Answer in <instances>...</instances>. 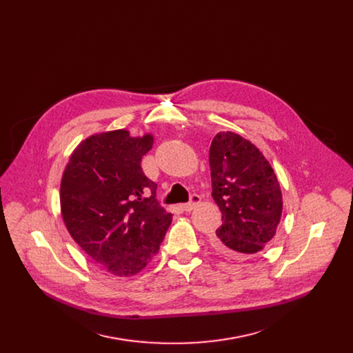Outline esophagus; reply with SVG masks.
Returning <instances> with one entry per match:
<instances>
[{
    "label": "esophagus",
    "mask_w": 353,
    "mask_h": 353,
    "mask_svg": "<svg viewBox=\"0 0 353 353\" xmlns=\"http://www.w3.org/2000/svg\"><path fill=\"white\" fill-rule=\"evenodd\" d=\"M200 201H201V197H200L199 194H193V196H191L190 201H188L187 204H184V205H183V210H184L185 212L193 211V210L196 208V205H197V204H200Z\"/></svg>",
    "instance_id": "1"
}]
</instances>
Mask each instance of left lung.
I'll list each match as a JSON object with an SVG mask.
<instances>
[{"mask_svg":"<svg viewBox=\"0 0 353 353\" xmlns=\"http://www.w3.org/2000/svg\"><path fill=\"white\" fill-rule=\"evenodd\" d=\"M212 199L222 225L215 248L232 258H250L276 235L283 199L263 153L235 132H218L210 146Z\"/></svg>","mask_w":353,"mask_h":353,"instance_id":"obj_1","label":"left lung"}]
</instances>
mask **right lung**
I'll list each match as a JSON object with an SVG mask.
<instances>
[{
	"mask_svg": "<svg viewBox=\"0 0 353 353\" xmlns=\"http://www.w3.org/2000/svg\"><path fill=\"white\" fill-rule=\"evenodd\" d=\"M153 137L117 130L88 137L72 153L60 183V208L77 245L119 277L139 273L154 258L172 214L156 200L142 157Z\"/></svg>",
	"mask_w": 353,
	"mask_h": 353,
	"instance_id": "add662e5",
	"label": "right lung"
}]
</instances>
